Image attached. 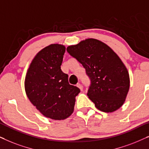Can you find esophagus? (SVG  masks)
I'll return each mask as SVG.
<instances>
[{
  "label": "esophagus",
  "instance_id": "obj_1",
  "mask_svg": "<svg viewBox=\"0 0 149 149\" xmlns=\"http://www.w3.org/2000/svg\"><path fill=\"white\" fill-rule=\"evenodd\" d=\"M77 86L80 89V91H82L83 90V88H82V84H80V83H78V84H77Z\"/></svg>",
  "mask_w": 149,
  "mask_h": 149
}]
</instances>
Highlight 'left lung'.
Segmentation results:
<instances>
[{"instance_id":"left-lung-1","label":"left lung","mask_w":149,"mask_h":149,"mask_svg":"<svg viewBox=\"0 0 149 149\" xmlns=\"http://www.w3.org/2000/svg\"><path fill=\"white\" fill-rule=\"evenodd\" d=\"M67 51L86 69L91 80L87 93L98 110L112 112L124 104L130 88V76L118 56L108 45L87 39Z\"/></svg>"}]
</instances>
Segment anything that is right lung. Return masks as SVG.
<instances>
[{
  "mask_svg": "<svg viewBox=\"0 0 149 149\" xmlns=\"http://www.w3.org/2000/svg\"><path fill=\"white\" fill-rule=\"evenodd\" d=\"M65 47L51 44L37 53L25 78L28 98L45 117L63 120L72 114L76 97L80 92L70 85L68 75L61 69Z\"/></svg>",
  "mask_w": 149,
  "mask_h": 149,
  "instance_id": "1",
  "label": "right lung"
}]
</instances>
